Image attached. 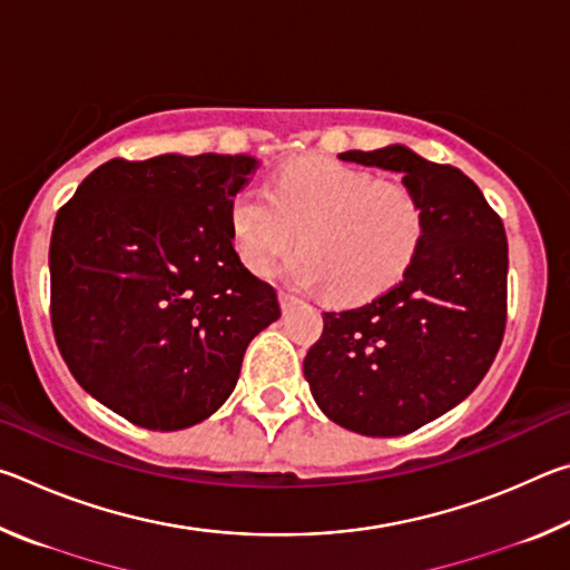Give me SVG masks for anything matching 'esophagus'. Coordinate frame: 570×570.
Returning <instances> with one entry per match:
<instances>
[{
    "instance_id": "34e87169",
    "label": "esophagus",
    "mask_w": 570,
    "mask_h": 570,
    "mask_svg": "<svg viewBox=\"0 0 570 570\" xmlns=\"http://www.w3.org/2000/svg\"><path fill=\"white\" fill-rule=\"evenodd\" d=\"M278 302H282L284 312H288V308H294L298 302H302V298H298V296L292 294V292H286V288H284V292H278Z\"/></svg>"
}]
</instances>
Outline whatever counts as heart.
I'll return each mask as SVG.
<instances>
[{"instance_id":"heart-1","label":"heart","mask_w":570,"mask_h":570,"mask_svg":"<svg viewBox=\"0 0 570 570\" xmlns=\"http://www.w3.org/2000/svg\"><path fill=\"white\" fill-rule=\"evenodd\" d=\"M424 208L397 180H380L350 163L306 156L272 178V196L238 188L228 198V230L240 262L268 274L294 246L286 274L332 298H377L410 274L424 244Z\"/></svg>"}]
</instances>
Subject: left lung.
Wrapping results in <instances>:
<instances>
[{
    "instance_id": "obj_1",
    "label": "left lung",
    "mask_w": 570,
    "mask_h": 570,
    "mask_svg": "<svg viewBox=\"0 0 570 570\" xmlns=\"http://www.w3.org/2000/svg\"><path fill=\"white\" fill-rule=\"evenodd\" d=\"M346 163L402 173L424 208L410 274L370 304L324 312L304 377L326 417L370 438L420 430L485 377L508 322L503 220L465 173L402 146L350 150Z\"/></svg>"
}]
</instances>
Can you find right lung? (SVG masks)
<instances>
[{
    "label": "right lung",
    "mask_w": 570,
    "mask_h": 570,
    "mask_svg": "<svg viewBox=\"0 0 570 570\" xmlns=\"http://www.w3.org/2000/svg\"><path fill=\"white\" fill-rule=\"evenodd\" d=\"M248 156L112 158L57 210L50 320L85 392L138 428L183 430L234 392L246 346L282 316L240 264L228 198Z\"/></svg>",
    "instance_id": "1"
}]
</instances>
